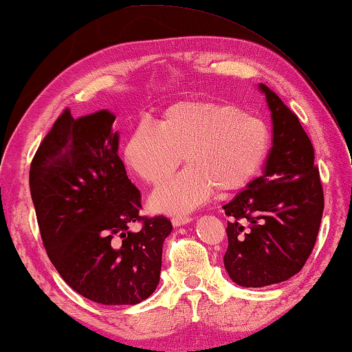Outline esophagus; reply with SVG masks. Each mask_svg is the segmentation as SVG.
Wrapping results in <instances>:
<instances>
[{"label": "esophagus", "mask_w": 352, "mask_h": 352, "mask_svg": "<svg viewBox=\"0 0 352 352\" xmlns=\"http://www.w3.org/2000/svg\"><path fill=\"white\" fill-rule=\"evenodd\" d=\"M193 221L192 217H175L171 219V223L175 227H181V226H186V224H190Z\"/></svg>", "instance_id": "obj_1"}]
</instances>
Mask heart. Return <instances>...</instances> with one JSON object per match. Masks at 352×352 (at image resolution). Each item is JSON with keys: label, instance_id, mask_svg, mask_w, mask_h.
<instances>
[{"label": "heart", "instance_id": "obj_1", "mask_svg": "<svg viewBox=\"0 0 352 352\" xmlns=\"http://www.w3.org/2000/svg\"><path fill=\"white\" fill-rule=\"evenodd\" d=\"M270 133L260 117L219 102H179L157 123L142 120L123 146V160L140 179L159 186L175 173L182 154L188 166L151 196L156 212L182 214L212 198L244 188L261 171Z\"/></svg>", "mask_w": 352, "mask_h": 352}]
</instances>
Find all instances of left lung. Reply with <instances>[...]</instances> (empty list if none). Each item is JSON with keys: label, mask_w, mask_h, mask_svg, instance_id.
<instances>
[{"label": "left lung", "mask_w": 352, "mask_h": 352, "mask_svg": "<svg viewBox=\"0 0 352 352\" xmlns=\"http://www.w3.org/2000/svg\"><path fill=\"white\" fill-rule=\"evenodd\" d=\"M272 146L260 177L223 208L229 248L224 266L233 283L264 287L298 274L316 244L323 217V188L314 146L298 117L266 85Z\"/></svg>", "instance_id": "obj_1"}]
</instances>
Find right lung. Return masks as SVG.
Instances as JSON below:
<instances>
[{
  "label": "right lung",
  "instance_id": "1",
  "mask_svg": "<svg viewBox=\"0 0 352 352\" xmlns=\"http://www.w3.org/2000/svg\"><path fill=\"white\" fill-rule=\"evenodd\" d=\"M109 109L61 114L30 164L29 182L43 244L74 291L100 305H138L156 291L164 217L142 218L140 192L119 157ZM142 220L139 232L131 230Z\"/></svg>",
  "mask_w": 352,
  "mask_h": 352
}]
</instances>
